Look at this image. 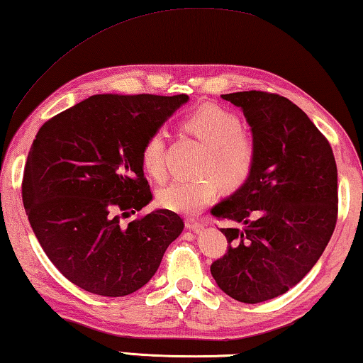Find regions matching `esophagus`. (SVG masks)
<instances>
[{"instance_id": "obj_1", "label": "esophagus", "mask_w": 363, "mask_h": 363, "mask_svg": "<svg viewBox=\"0 0 363 363\" xmlns=\"http://www.w3.org/2000/svg\"><path fill=\"white\" fill-rule=\"evenodd\" d=\"M186 226H187V230H191V231H194V233H199L200 230H202V223H200V221H197L196 218H187L186 220Z\"/></svg>"}]
</instances>
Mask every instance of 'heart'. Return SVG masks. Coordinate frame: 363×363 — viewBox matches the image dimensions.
I'll return each mask as SVG.
<instances>
[{"label":"heart","mask_w":363,"mask_h":363,"mask_svg":"<svg viewBox=\"0 0 363 363\" xmlns=\"http://www.w3.org/2000/svg\"><path fill=\"white\" fill-rule=\"evenodd\" d=\"M184 125L207 147L202 172L212 176L167 184L160 189L158 203L171 212L196 215L218 196L216 177L226 189H238L247 181L256 163V145L242 132L241 118L221 106L199 107L186 118ZM166 142L167 133L158 128L142 148L143 167L156 181L166 177Z\"/></svg>","instance_id":"1"}]
</instances>
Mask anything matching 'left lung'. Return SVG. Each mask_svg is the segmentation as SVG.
Masks as SVG:
<instances>
[{"instance_id":"left-lung-1","label":"left lung","mask_w":363,"mask_h":363,"mask_svg":"<svg viewBox=\"0 0 363 363\" xmlns=\"http://www.w3.org/2000/svg\"><path fill=\"white\" fill-rule=\"evenodd\" d=\"M241 107L256 145L247 181L212 215L245 225L220 228L228 251L210 267L231 298L261 303L295 286L321 257L337 220L333 148L284 96L242 91L221 96Z\"/></svg>"}]
</instances>
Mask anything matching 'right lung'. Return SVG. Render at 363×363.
Segmentation results:
<instances>
[{
    "instance_id": "1",
    "label": "right lung",
    "mask_w": 363,
    "mask_h": 363,
    "mask_svg": "<svg viewBox=\"0 0 363 363\" xmlns=\"http://www.w3.org/2000/svg\"><path fill=\"white\" fill-rule=\"evenodd\" d=\"M189 101L177 96L96 94L43 123L24 169L29 223L53 266L89 294L125 296L158 270L182 233L171 210L121 225L151 202L142 148Z\"/></svg>"
}]
</instances>
